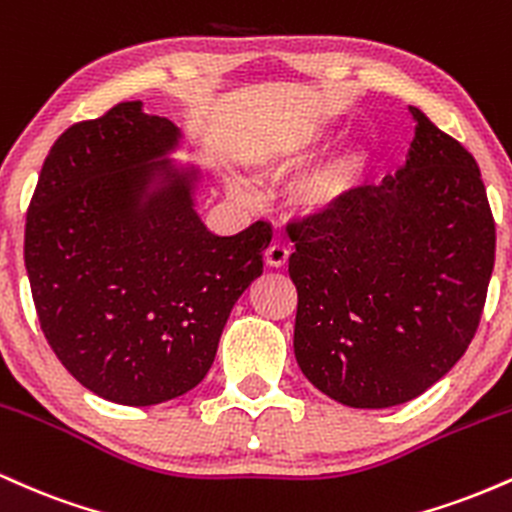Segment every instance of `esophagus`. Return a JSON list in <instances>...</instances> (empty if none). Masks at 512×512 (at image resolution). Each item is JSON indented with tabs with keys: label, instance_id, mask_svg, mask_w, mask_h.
Masks as SVG:
<instances>
[{
	"label": "esophagus",
	"instance_id": "34e87169",
	"mask_svg": "<svg viewBox=\"0 0 512 512\" xmlns=\"http://www.w3.org/2000/svg\"><path fill=\"white\" fill-rule=\"evenodd\" d=\"M264 262H267V267L272 269H281L286 267V262H289V248L286 245H269L267 252H264Z\"/></svg>",
	"mask_w": 512,
	"mask_h": 512
}]
</instances>
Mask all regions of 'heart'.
Segmentation results:
<instances>
[{"mask_svg": "<svg viewBox=\"0 0 512 512\" xmlns=\"http://www.w3.org/2000/svg\"><path fill=\"white\" fill-rule=\"evenodd\" d=\"M315 142L313 139H296V142L281 146L274 154H269L262 161V170L269 178H281L291 170L301 168L310 156H313ZM356 168V154L342 156L337 161L325 163L305 178L296 190V204L303 214L308 216H325L334 209L342 207L346 192L351 187V175ZM233 190L240 197L250 195V187L245 182H233Z\"/></svg>", "mask_w": 512, "mask_h": 512, "instance_id": "obj_1", "label": "heart"}]
</instances>
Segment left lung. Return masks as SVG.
Returning <instances> with one entry per match:
<instances>
[{
  "label": "left lung",
  "instance_id": "8db88e82",
  "mask_svg": "<svg viewBox=\"0 0 512 512\" xmlns=\"http://www.w3.org/2000/svg\"><path fill=\"white\" fill-rule=\"evenodd\" d=\"M409 113L414 139L395 175L289 228L296 361L317 390L354 409L409 402L460 361L496 257L474 156L419 108Z\"/></svg>",
  "mask_w": 512,
  "mask_h": 512
}]
</instances>
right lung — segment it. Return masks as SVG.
I'll use <instances>...</instances> for the list:
<instances>
[{"mask_svg":"<svg viewBox=\"0 0 512 512\" xmlns=\"http://www.w3.org/2000/svg\"><path fill=\"white\" fill-rule=\"evenodd\" d=\"M142 101L76 122L52 144L26 216V272L45 339L93 395L151 407L197 387L233 305L262 274L272 226L214 236L202 170Z\"/></svg>","mask_w":512,"mask_h":512,"instance_id":"add662e5","label":"right lung"}]
</instances>
